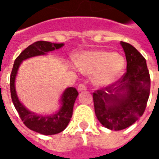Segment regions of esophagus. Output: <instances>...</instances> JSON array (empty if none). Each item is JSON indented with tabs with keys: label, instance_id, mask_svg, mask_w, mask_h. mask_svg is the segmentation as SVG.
I'll return each mask as SVG.
<instances>
[{
	"label": "esophagus",
	"instance_id": "34e87169",
	"mask_svg": "<svg viewBox=\"0 0 159 159\" xmlns=\"http://www.w3.org/2000/svg\"><path fill=\"white\" fill-rule=\"evenodd\" d=\"M87 89V86L85 84H83V83H81L78 85L77 87V90L78 91H83V90H86Z\"/></svg>",
	"mask_w": 159,
	"mask_h": 159
}]
</instances>
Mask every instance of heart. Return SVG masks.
Listing matches in <instances>:
<instances>
[{
  "label": "heart",
  "instance_id": "obj_1",
  "mask_svg": "<svg viewBox=\"0 0 159 159\" xmlns=\"http://www.w3.org/2000/svg\"><path fill=\"white\" fill-rule=\"evenodd\" d=\"M76 65L83 72L94 73V82L104 86L114 82L121 74L124 68V59L113 52L91 51L82 53L76 59Z\"/></svg>",
  "mask_w": 159,
  "mask_h": 159
}]
</instances>
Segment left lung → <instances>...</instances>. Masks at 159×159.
Wrapping results in <instances>:
<instances>
[{"instance_id": "left-lung-1", "label": "left lung", "mask_w": 159, "mask_h": 159, "mask_svg": "<svg viewBox=\"0 0 159 159\" xmlns=\"http://www.w3.org/2000/svg\"><path fill=\"white\" fill-rule=\"evenodd\" d=\"M127 70L119 79L93 93L94 111L100 123L122 130L143 115L150 94L151 79L146 59L129 43L121 42Z\"/></svg>"}]
</instances>
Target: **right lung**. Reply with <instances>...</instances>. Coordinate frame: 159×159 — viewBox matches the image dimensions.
Returning a JSON list of instances; mask_svg holds the SVG:
<instances>
[{"label":"right lung","instance_id":"right-lung-1","mask_svg":"<svg viewBox=\"0 0 159 159\" xmlns=\"http://www.w3.org/2000/svg\"><path fill=\"white\" fill-rule=\"evenodd\" d=\"M63 46H64L63 43H52L45 41H38L34 42L28 48H26L16 58L10 76L11 98H12V103L15 107V109L19 113V117L24 122L25 125L27 128H29L30 129L45 135L59 134L62 132L67 127L68 123L70 121V118L72 117L74 103L78 95L77 90L73 87L66 89L62 94V98H61L62 107L60 110L57 113L51 116L42 117L28 111L20 103L16 93L14 82H15L18 69L23 60L34 56L43 55L46 52L59 49Z\"/></svg>","mask_w":159,"mask_h":159}]
</instances>
